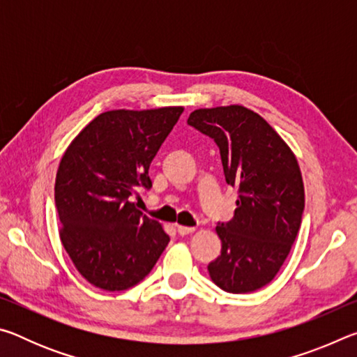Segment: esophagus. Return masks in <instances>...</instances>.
Returning a JSON list of instances; mask_svg holds the SVG:
<instances>
[{"label": "esophagus", "mask_w": 357, "mask_h": 357, "mask_svg": "<svg viewBox=\"0 0 357 357\" xmlns=\"http://www.w3.org/2000/svg\"><path fill=\"white\" fill-rule=\"evenodd\" d=\"M193 231H195V228H193V227L178 225V233L181 234V236H189V234H192Z\"/></svg>", "instance_id": "obj_1"}]
</instances>
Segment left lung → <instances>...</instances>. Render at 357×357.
I'll list each match as a JSON object with an SVG mask.
<instances>
[{
	"label": "left lung",
	"instance_id": "8db88e82",
	"mask_svg": "<svg viewBox=\"0 0 357 357\" xmlns=\"http://www.w3.org/2000/svg\"><path fill=\"white\" fill-rule=\"evenodd\" d=\"M187 124L214 138L225 181L236 189L234 217L215 227L220 255L208 271L228 293H252L274 279L301 228L304 181L291 148L244 105L198 108Z\"/></svg>",
	"mask_w": 357,
	"mask_h": 357
}]
</instances>
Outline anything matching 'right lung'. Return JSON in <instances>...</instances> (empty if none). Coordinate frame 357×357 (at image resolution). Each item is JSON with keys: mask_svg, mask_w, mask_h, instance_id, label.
<instances>
[{"mask_svg": "<svg viewBox=\"0 0 357 357\" xmlns=\"http://www.w3.org/2000/svg\"><path fill=\"white\" fill-rule=\"evenodd\" d=\"M184 107L110 110L66 149L55 181L59 239L91 285L121 291L154 268L168 244L164 227L132 197L151 189L149 165Z\"/></svg>", "mask_w": 357, "mask_h": 357, "instance_id": "add662e5", "label": "right lung"}]
</instances>
